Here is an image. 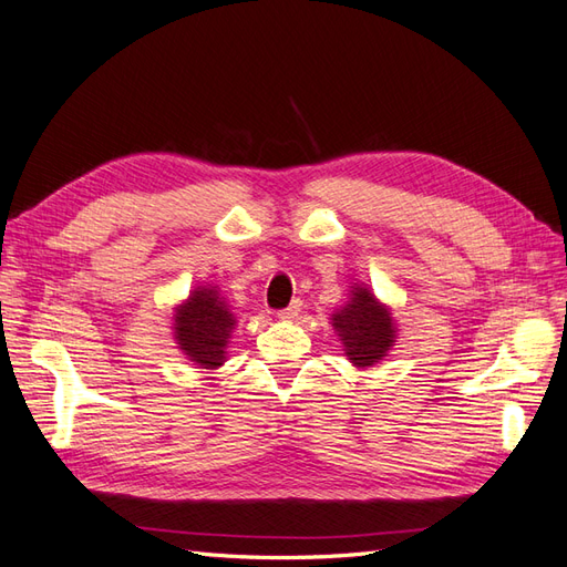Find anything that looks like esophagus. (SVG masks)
I'll return each instance as SVG.
<instances>
[{"label":"esophagus","mask_w":567,"mask_h":567,"mask_svg":"<svg viewBox=\"0 0 567 567\" xmlns=\"http://www.w3.org/2000/svg\"><path fill=\"white\" fill-rule=\"evenodd\" d=\"M300 312H302V300H293V302H290V307H286V310L279 312V319L281 321H293V319H298Z\"/></svg>","instance_id":"esophagus-1"}]
</instances>
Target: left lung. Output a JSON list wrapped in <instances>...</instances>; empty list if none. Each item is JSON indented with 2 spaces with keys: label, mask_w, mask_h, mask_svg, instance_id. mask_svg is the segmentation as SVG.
<instances>
[{
  "label": "left lung",
  "mask_w": 567,
  "mask_h": 567,
  "mask_svg": "<svg viewBox=\"0 0 567 567\" xmlns=\"http://www.w3.org/2000/svg\"><path fill=\"white\" fill-rule=\"evenodd\" d=\"M331 326L342 352L357 369L379 364L398 342V321L392 310L373 296L367 284L359 281L350 286L348 302L331 315Z\"/></svg>",
  "instance_id": "1"
}]
</instances>
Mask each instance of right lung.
<instances>
[{
  "label": "right lung",
  "instance_id": "obj_1",
  "mask_svg": "<svg viewBox=\"0 0 567 567\" xmlns=\"http://www.w3.org/2000/svg\"><path fill=\"white\" fill-rule=\"evenodd\" d=\"M173 312V338L188 362L210 371L225 367L236 317L219 288L213 284L196 286Z\"/></svg>",
  "mask_w": 567,
  "mask_h": 567
}]
</instances>
